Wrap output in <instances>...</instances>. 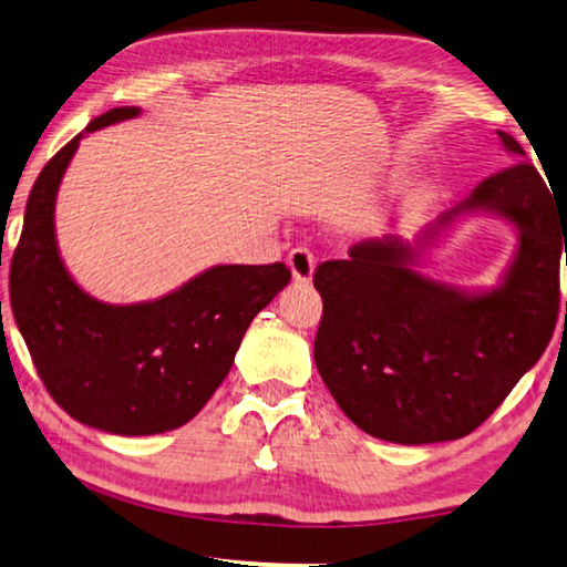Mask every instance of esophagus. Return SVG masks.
<instances>
[{
    "mask_svg": "<svg viewBox=\"0 0 567 567\" xmlns=\"http://www.w3.org/2000/svg\"><path fill=\"white\" fill-rule=\"evenodd\" d=\"M286 264L291 268L293 281L309 284L313 278V268H317V258H313L309 248H293L289 258H286Z\"/></svg>",
    "mask_w": 567,
    "mask_h": 567,
    "instance_id": "34e87169",
    "label": "esophagus"
}]
</instances>
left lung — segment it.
<instances>
[{"label": "left lung", "instance_id": "8db88e82", "mask_svg": "<svg viewBox=\"0 0 567 567\" xmlns=\"http://www.w3.org/2000/svg\"><path fill=\"white\" fill-rule=\"evenodd\" d=\"M499 138L504 152L519 156L515 167L484 179L413 240H360L350 258L327 260L313 274L324 301L313 362L344 415L374 439L403 446L464 439L550 344L567 210L515 138ZM474 214L518 233L497 286L474 290L425 277L427 250Z\"/></svg>", "mask_w": 567, "mask_h": 567}]
</instances>
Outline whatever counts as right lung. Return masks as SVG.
<instances>
[{
    "label": "right lung",
    "mask_w": 567,
    "mask_h": 567,
    "mask_svg": "<svg viewBox=\"0 0 567 567\" xmlns=\"http://www.w3.org/2000/svg\"><path fill=\"white\" fill-rule=\"evenodd\" d=\"M121 106L93 118L34 182L10 268L17 329L52 400L78 423L116 435L174 431L203 411L230 372L243 334L291 271L213 266L152 301H99L73 281L55 238V199L81 138L136 118Z\"/></svg>",
    "instance_id": "obj_1"
}]
</instances>
